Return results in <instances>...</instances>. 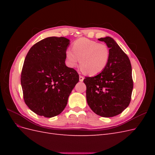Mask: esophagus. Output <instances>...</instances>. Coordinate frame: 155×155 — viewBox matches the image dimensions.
I'll return each mask as SVG.
<instances>
[{"label": "esophagus", "mask_w": 155, "mask_h": 155, "mask_svg": "<svg viewBox=\"0 0 155 155\" xmlns=\"http://www.w3.org/2000/svg\"><path fill=\"white\" fill-rule=\"evenodd\" d=\"M83 79H84V77H83V76H79V81L82 82V81H83Z\"/></svg>", "instance_id": "obj_1"}]
</instances>
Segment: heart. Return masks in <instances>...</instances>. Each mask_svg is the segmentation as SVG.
<instances>
[{
	"instance_id": "b5f03b06",
	"label": "heart",
	"mask_w": 155,
	"mask_h": 155,
	"mask_svg": "<svg viewBox=\"0 0 155 155\" xmlns=\"http://www.w3.org/2000/svg\"><path fill=\"white\" fill-rule=\"evenodd\" d=\"M110 49L105 43L87 38H80L72 45V50L66 51L70 67H75L80 59L82 72L88 76H96L104 71L110 59Z\"/></svg>"
}]
</instances>
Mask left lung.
<instances>
[{"label":"left lung","instance_id":"obj_1","mask_svg":"<svg viewBox=\"0 0 155 155\" xmlns=\"http://www.w3.org/2000/svg\"><path fill=\"white\" fill-rule=\"evenodd\" d=\"M110 49V59L104 71L94 77H85L87 104L102 117L121 113L130 102L133 88L132 68L128 56L110 37L98 39Z\"/></svg>","mask_w":155,"mask_h":155}]
</instances>
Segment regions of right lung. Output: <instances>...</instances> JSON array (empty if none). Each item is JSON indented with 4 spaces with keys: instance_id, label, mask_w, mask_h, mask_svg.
Wrapping results in <instances>:
<instances>
[{
    "instance_id": "add662e5",
    "label": "right lung",
    "mask_w": 155,
    "mask_h": 155,
    "mask_svg": "<svg viewBox=\"0 0 155 155\" xmlns=\"http://www.w3.org/2000/svg\"><path fill=\"white\" fill-rule=\"evenodd\" d=\"M70 40L50 37L30 49L23 64L21 83L25 104L35 114L51 118L66 107L79 74L65 64Z\"/></svg>"
}]
</instances>
